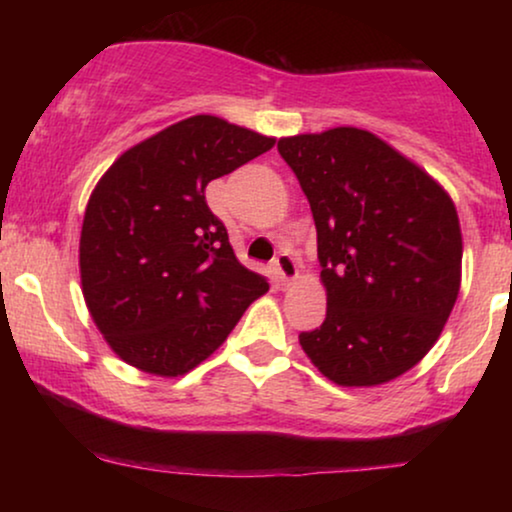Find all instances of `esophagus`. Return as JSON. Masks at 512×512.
I'll return each mask as SVG.
<instances>
[{"label":"esophagus","mask_w":512,"mask_h":512,"mask_svg":"<svg viewBox=\"0 0 512 512\" xmlns=\"http://www.w3.org/2000/svg\"><path fill=\"white\" fill-rule=\"evenodd\" d=\"M275 275H277L279 282H282V286L291 284L293 279H296V275H298L296 258H293L291 254H279L275 258Z\"/></svg>","instance_id":"obj_1"}]
</instances>
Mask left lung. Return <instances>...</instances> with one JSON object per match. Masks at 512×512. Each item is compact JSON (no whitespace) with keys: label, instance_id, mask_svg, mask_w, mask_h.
<instances>
[{"label":"left lung","instance_id":"8db88e82","mask_svg":"<svg viewBox=\"0 0 512 512\" xmlns=\"http://www.w3.org/2000/svg\"><path fill=\"white\" fill-rule=\"evenodd\" d=\"M277 151L310 202L328 296L324 324L300 345L342 387L394 380L424 359L457 300L454 202L368 130L284 137Z\"/></svg>","mask_w":512,"mask_h":512}]
</instances>
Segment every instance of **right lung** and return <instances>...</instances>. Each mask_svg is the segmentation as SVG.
I'll return each instance as SVG.
<instances>
[{
    "label": "right lung",
    "instance_id": "add662e5",
    "mask_svg": "<svg viewBox=\"0 0 512 512\" xmlns=\"http://www.w3.org/2000/svg\"><path fill=\"white\" fill-rule=\"evenodd\" d=\"M272 146L223 118L191 116L125 151L95 186L81 228L83 298L125 363L188 373L268 291L237 261L205 188Z\"/></svg>",
    "mask_w": 512,
    "mask_h": 512
}]
</instances>
